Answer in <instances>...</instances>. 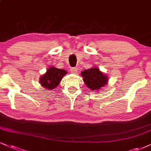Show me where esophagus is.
<instances>
[{
	"label": "esophagus",
	"instance_id": "34e87169",
	"mask_svg": "<svg viewBox=\"0 0 151 151\" xmlns=\"http://www.w3.org/2000/svg\"><path fill=\"white\" fill-rule=\"evenodd\" d=\"M70 72L72 73H77V68H70Z\"/></svg>",
	"mask_w": 151,
	"mask_h": 151
}]
</instances>
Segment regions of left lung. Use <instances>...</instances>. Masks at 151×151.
Masks as SVG:
<instances>
[{
    "instance_id": "obj_1",
    "label": "left lung",
    "mask_w": 151,
    "mask_h": 151,
    "mask_svg": "<svg viewBox=\"0 0 151 151\" xmlns=\"http://www.w3.org/2000/svg\"><path fill=\"white\" fill-rule=\"evenodd\" d=\"M81 76L87 87L92 91L100 90L108 83L107 76L96 66L81 72Z\"/></svg>"
}]
</instances>
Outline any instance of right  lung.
<instances>
[{
    "mask_svg": "<svg viewBox=\"0 0 151 151\" xmlns=\"http://www.w3.org/2000/svg\"><path fill=\"white\" fill-rule=\"evenodd\" d=\"M66 74V70L51 66L40 78V83L45 88L52 90L60 83L62 78Z\"/></svg>",
    "mask_w": 151,
    "mask_h": 151,
    "instance_id": "obj_1",
    "label": "right lung"
}]
</instances>
